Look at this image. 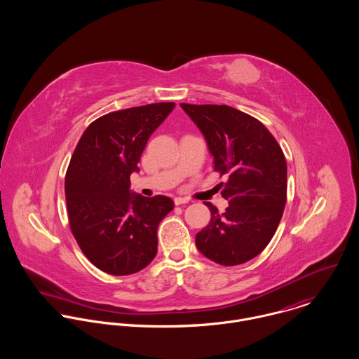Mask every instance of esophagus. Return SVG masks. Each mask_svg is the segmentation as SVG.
<instances>
[{
	"instance_id": "esophagus-1",
	"label": "esophagus",
	"mask_w": 359,
	"mask_h": 359,
	"mask_svg": "<svg viewBox=\"0 0 359 359\" xmlns=\"http://www.w3.org/2000/svg\"><path fill=\"white\" fill-rule=\"evenodd\" d=\"M188 202H189V199H188V198H181V196L174 198V203L177 205H185V203H188Z\"/></svg>"
}]
</instances>
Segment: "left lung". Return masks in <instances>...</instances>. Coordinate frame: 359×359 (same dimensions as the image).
<instances>
[{"instance_id": "obj_1", "label": "left lung", "mask_w": 359, "mask_h": 359, "mask_svg": "<svg viewBox=\"0 0 359 359\" xmlns=\"http://www.w3.org/2000/svg\"><path fill=\"white\" fill-rule=\"evenodd\" d=\"M181 107L205 135L214 170L226 175L219 212L211 203V219L196 235V248L221 265H239L258 256L271 242L283 214L287 165L273 135L257 118L226 104Z\"/></svg>"}]
</instances>
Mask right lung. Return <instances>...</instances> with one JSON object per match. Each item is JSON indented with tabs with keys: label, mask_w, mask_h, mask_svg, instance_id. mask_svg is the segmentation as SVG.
<instances>
[{
	"label": "right lung",
	"mask_w": 359,
	"mask_h": 359,
	"mask_svg": "<svg viewBox=\"0 0 359 359\" xmlns=\"http://www.w3.org/2000/svg\"><path fill=\"white\" fill-rule=\"evenodd\" d=\"M175 103H152L107 113L93 121L70 158L65 195L69 224L81 252L103 272L131 275L157 253V226L174 202L130 189V175L149 137Z\"/></svg>",
	"instance_id": "add662e5"
}]
</instances>
